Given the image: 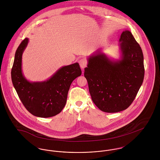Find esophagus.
I'll use <instances>...</instances> for the list:
<instances>
[{
    "mask_svg": "<svg viewBox=\"0 0 160 160\" xmlns=\"http://www.w3.org/2000/svg\"><path fill=\"white\" fill-rule=\"evenodd\" d=\"M79 65L81 67V68L82 69H84V68L86 67L87 66V61L86 59L84 58H82L79 61Z\"/></svg>",
    "mask_w": 160,
    "mask_h": 160,
    "instance_id": "obj_1",
    "label": "esophagus"
}]
</instances>
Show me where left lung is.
Listing matches in <instances>:
<instances>
[{
  "mask_svg": "<svg viewBox=\"0 0 160 160\" xmlns=\"http://www.w3.org/2000/svg\"><path fill=\"white\" fill-rule=\"evenodd\" d=\"M119 60L100 50L91 55L84 68L92 100L102 112L116 113L128 108L135 99L144 78L142 50L132 33L121 35Z\"/></svg>",
  "mask_w": 160,
  "mask_h": 160,
  "instance_id": "left-lung-1",
  "label": "left lung"
}]
</instances>
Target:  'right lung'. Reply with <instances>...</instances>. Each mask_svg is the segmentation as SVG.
<instances>
[{"label":"right lung","mask_w":160,"mask_h":160,"mask_svg":"<svg viewBox=\"0 0 160 160\" xmlns=\"http://www.w3.org/2000/svg\"><path fill=\"white\" fill-rule=\"evenodd\" d=\"M28 41L25 38L15 52L11 71L13 85L30 113L41 118L54 116L65 106L71 84L81 75V69L75 63L60 68L47 81L29 82L22 72V55Z\"/></svg>","instance_id":"add662e5"}]
</instances>
